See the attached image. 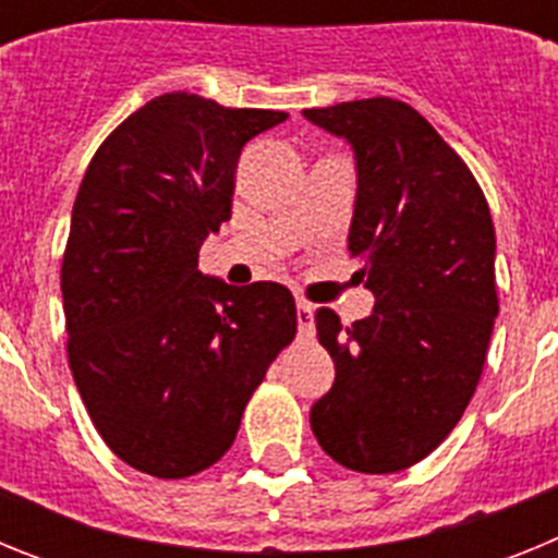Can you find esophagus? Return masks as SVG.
Listing matches in <instances>:
<instances>
[{
	"label": "esophagus",
	"instance_id": "1",
	"mask_svg": "<svg viewBox=\"0 0 558 558\" xmlns=\"http://www.w3.org/2000/svg\"><path fill=\"white\" fill-rule=\"evenodd\" d=\"M313 304L304 302V299H299L295 302V318H299V332L302 335H310L313 332Z\"/></svg>",
	"mask_w": 558,
	"mask_h": 558
}]
</instances>
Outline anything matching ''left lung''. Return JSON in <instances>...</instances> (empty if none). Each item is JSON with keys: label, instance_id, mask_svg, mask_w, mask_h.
I'll return each instance as SVG.
<instances>
[{"label": "left lung", "instance_id": "8db88e82", "mask_svg": "<svg viewBox=\"0 0 558 558\" xmlns=\"http://www.w3.org/2000/svg\"><path fill=\"white\" fill-rule=\"evenodd\" d=\"M357 165L349 251L374 313L318 310L335 383L310 411L322 450L366 475L408 470L458 425L481 379L497 304L495 226L481 184L436 128L391 97L304 108Z\"/></svg>", "mask_w": 558, "mask_h": 558}]
</instances>
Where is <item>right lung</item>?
Here are the masks:
<instances>
[{
	"label": "right lung",
	"instance_id": "add662e5",
	"mask_svg": "<svg viewBox=\"0 0 558 558\" xmlns=\"http://www.w3.org/2000/svg\"><path fill=\"white\" fill-rule=\"evenodd\" d=\"M288 120L190 92L153 97L88 161L61 263L69 368L97 433L153 477L220 461L251 393L295 338L288 288L198 270L231 218L245 142Z\"/></svg>",
	"mask_w": 558,
	"mask_h": 558
}]
</instances>
